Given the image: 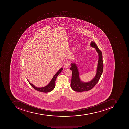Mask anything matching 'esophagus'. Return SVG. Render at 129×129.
I'll return each mask as SVG.
<instances>
[{"label":"esophagus","mask_w":129,"mask_h":129,"mask_svg":"<svg viewBox=\"0 0 129 129\" xmlns=\"http://www.w3.org/2000/svg\"><path fill=\"white\" fill-rule=\"evenodd\" d=\"M69 64L68 62H66L64 64V67L66 68H68L69 67Z\"/></svg>","instance_id":"34e87169"}]
</instances>
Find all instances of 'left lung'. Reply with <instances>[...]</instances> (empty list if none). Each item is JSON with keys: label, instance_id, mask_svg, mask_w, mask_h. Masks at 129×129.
Listing matches in <instances>:
<instances>
[{"label": "left lung", "instance_id": "8db88e82", "mask_svg": "<svg viewBox=\"0 0 129 129\" xmlns=\"http://www.w3.org/2000/svg\"><path fill=\"white\" fill-rule=\"evenodd\" d=\"M91 46L95 48L99 54V61L97 66V73L95 77L89 82H83L79 77V72L77 67L75 63H71L70 69L72 72L71 87L75 91L83 92L88 91L94 87L101 78L103 70V63L102 53L98 48L94 42H91Z\"/></svg>", "mask_w": 129, "mask_h": 129}]
</instances>
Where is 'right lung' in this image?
Listing matches in <instances>:
<instances>
[{"label":"right lung","mask_w":129,"mask_h":129,"mask_svg":"<svg viewBox=\"0 0 129 129\" xmlns=\"http://www.w3.org/2000/svg\"><path fill=\"white\" fill-rule=\"evenodd\" d=\"M62 70H63V68H62L60 69H59V70L54 75L53 77L52 78L50 83L47 86H45L44 87H40H40L39 88V87H36L35 86H34L33 84L30 83L29 81H28V80H27L32 87H33L36 90H37V91H38L41 92H51L54 89V87H55V81L56 80V79L57 78V77H58V76L62 71Z\"/></svg>","instance_id":"add662e5"}]
</instances>
